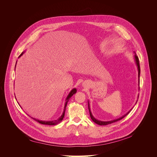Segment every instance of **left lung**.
<instances>
[{
  "mask_svg": "<svg viewBox=\"0 0 157 157\" xmlns=\"http://www.w3.org/2000/svg\"><path fill=\"white\" fill-rule=\"evenodd\" d=\"M134 53V59H135V61H136V65L137 66V69H138V76H139V82H140V79H139V78H140V64H139V58L138 56L136 55V53L135 52H133ZM138 98H139V96H138ZM138 101V100H137ZM136 102V103H137ZM88 108H89V114H90V117L91 118V119L93 120V121L94 122H95L96 124L99 125H108V124H110L112 123H114V122H116L118 121H120L121 120L122 118H124L125 116H126L131 111L132 109H130L128 113H127L125 115H124L123 116H122L120 118H118V119H114V120H113V121H99L98 119H96L92 114L91 113V109H90V105H89V102L88 101Z\"/></svg>",
  "mask_w": 157,
  "mask_h": 157,
  "instance_id": "obj_1",
  "label": "left lung"
}]
</instances>
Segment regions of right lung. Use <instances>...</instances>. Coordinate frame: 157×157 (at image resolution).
Wrapping results in <instances>:
<instances>
[{
    "label": "right lung",
    "instance_id": "right-lung-1",
    "mask_svg": "<svg viewBox=\"0 0 157 157\" xmlns=\"http://www.w3.org/2000/svg\"><path fill=\"white\" fill-rule=\"evenodd\" d=\"M25 53V52H22L21 53V55L18 56V58H20L21 56H22L23 55V54ZM16 64H17V62H16ZM15 66H16V64H15ZM76 91H77V90H76V88H73L72 90L70 92V93L68 94V96H67V98H66V102H65V104H64V110H63V114H62V115L58 119H56V120H54V121H41V120H38V119H35V118H33V117H32V119H33L35 121H36V122H39V123H40V124H44V125H56V124H59V122H61L62 121H63V118H64V113H65V110H66V105H67V103L68 102V101H69V100L70 99V98L72 97V96L74 94H75L76 93Z\"/></svg>",
    "mask_w": 157,
    "mask_h": 157
}]
</instances>
